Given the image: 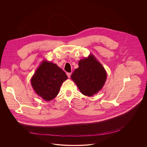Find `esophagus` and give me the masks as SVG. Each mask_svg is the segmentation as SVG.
<instances>
[{
    "instance_id": "1",
    "label": "esophagus",
    "mask_w": 147,
    "mask_h": 147,
    "mask_svg": "<svg viewBox=\"0 0 147 147\" xmlns=\"http://www.w3.org/2000/svg\"><path fill=\"white\" fill-rule=\"evenodd\" d=\"M67 75L68 78H70V76H71V73H67Z\"/></svg>"
}]
</instances>
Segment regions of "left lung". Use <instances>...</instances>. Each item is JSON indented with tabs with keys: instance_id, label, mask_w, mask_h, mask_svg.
Instances as JSON below:
<instances>
[{
	"instance_id": "1",
	"label": "left lung",
	"mask_w": 147,
	"mask_h": 147,
	"mask_svg": "<svg viewBox=\"0 0 147 147\" xmlns=\"http://www.w3.org/2000/svg\"><path fill=\"white\" fill-rule=\"evenodd\" d=\"M78 64L70 78L83 95L93 96L103 88L107 79L106 71L92 54L80 59Z\"/></svg>"
}]
</instances>
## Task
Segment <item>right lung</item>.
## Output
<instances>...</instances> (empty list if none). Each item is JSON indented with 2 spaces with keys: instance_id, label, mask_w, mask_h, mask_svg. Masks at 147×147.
Segmentation results:
<instances>
[{
  "instance_id": "1",
  "label": "right lung",
  "mask_w": 147,
  "mask_h": 147,
  "mask_svg": "<svg viewBox=\"0 0 147 147\" xmlns=\"http://www.w3.org/2000/svg\"><path fill=\"white\" fill-rule=\"evenodd\" d=\"M68 79L56 64L43 60L31 79L35 92L45 101H51L59 93L63 82Z\"/></svg>"
}]
</instances>
